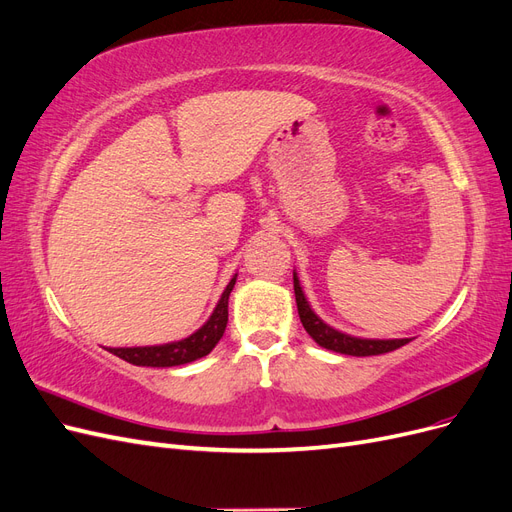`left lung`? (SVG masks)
Masks as SVG:
<instances>
[{
	"instance_id": "1",
	"label": "left lung",
	"mask_w": 512,
	"mask_h": 512,
	"mask_svg": "<svg viewBox=\"0 0 512 512\" xmlns=\"http://www.w3.org/2000/svg\"><path fill=\"white\" fill-rule=\"evenodd\" d=\"M292 280H294V297H297V307H299V318L303 322L305 331L309 337L322 348L339 352V354H350V356H374V354H384V352H393L401 346H406L410 339H371V337H356L350 333L339 331L331 324L324 322L314 309L309 305L305 292L301 288L299 275L297 271H292Z\"/></svg>"
}]
</instances>
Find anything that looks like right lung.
Wrapping results in <instances>:
<instances>
[{
  "mask_svg": "<svg viewBox=\"0 0 512 512\" xmlns=\"http://www.w3.org/2000/svg\"><path fill=\"white\" fill-rule=\"evenodd\" d=\"M237 282V273L232 275V280L224 288L222 297L218 305L213 307V312L209 320L203 324V327L196 329L192 335L179 339V342H168L160 346H134V348H108V352H113L119 359L128 361L138 367H175V365H185L192 363L196 359H203L207 356L215 344L220 342L224 331H226V322H228V297L232 288H235Z\"/></svg>",
  "mask_w": 512,
  "mask_h": 512,
  "instance_id": "obj_1",
  "label": "right lung"
}]
</instances>
